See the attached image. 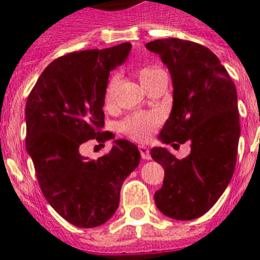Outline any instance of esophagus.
Segmentation results:
<instances>
[{
  "label": "esophagus",
  "mask_w": 260,
  "mask_h": 260,
  "mask_svg": "<svg viewBox=\"0 0 260 260\" xmlns=\"http://www.w3.org/2000/svg\"><path fill=\"white\" fill-rule=\"evenodd\" d=\"M138 149H140L141 157H142L143 159H150V151H149V147L145 146V145H141V146H138Z\"/></svg>",
  "instance_id": "obj_1"
}]
</instances>
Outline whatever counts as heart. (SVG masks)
I'll return each mask as SVG.
<instances>
[{
	"label": "heart",
	"mask_w": 260,
	"mask_h": 260,
	"mask_svg": "<svg viewBox=\"0 0 260 260\" xmlns=\"http://www.w3.org/2000/svg\"><path fill=\"white\" fill-rule=\"evenodd\" d=\"M155 71H158V68L153 66H143L138 70V76L142 84L149 80L153 76ZM118 74H113L107 80L105 88V102L106 105H111L115 95V88L118 84ZM159 118L157 114L153 113H136L127 117L120 123L122 132L128 136L132 140L136 141H146L149 140L153 133L155 132V127L158 126Z\"/></svg>",
	"instance_id": "b5f03b06"
}]
</instances>
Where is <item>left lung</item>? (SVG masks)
<instances>
[{
    "instance_id": "8db88e82",
    "label": "left lung",
    "mask_w": 260,
    "mask_h": 260,
    "mask_svg": "<svg viewBox=\"0 0 260 260\" xmlns=\"http://www.w3.org/2000/svg\"><path fill=\"white\" fill-rule=\"evenodd\" d=\"M146 48L161 56L173 83V107L159 140L173 147L190 142V154L182 159L165 147L151 149V158L165 170L155 205L172 219H197L219 200L235 170L240 136L236 87L204 45L161 39Z\"/></svg>"
}]
</instances>
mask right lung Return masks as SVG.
Wrapping results in <instances>:
<instances>
[{
	"label": "right lung",
	"mask_w": 260,
	"mask_h": 260,
	"mask_svg": "<svg viewBox=\"0 0 260 260\" xmlns=\"http://www.w3.org/2000/svg\"><path fill=\"white\" fill-rule=\"evenodd\" d=\"M130 43L71 52L45 68L25 106L26 151L41 192L61 217L80 228L106 223L119 205L120 186L140 164L134 143L114 141L107 154L87 159L80 146L105 143V88L110 71L123 63Z\"/></svg>",
	"instance_id": "right-lung-1"
}]
</instances>
